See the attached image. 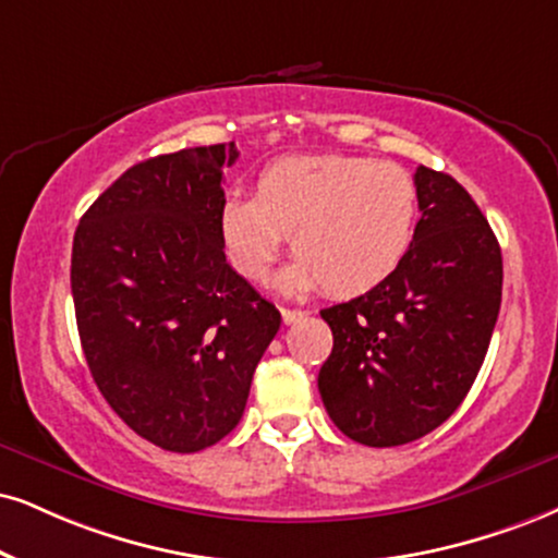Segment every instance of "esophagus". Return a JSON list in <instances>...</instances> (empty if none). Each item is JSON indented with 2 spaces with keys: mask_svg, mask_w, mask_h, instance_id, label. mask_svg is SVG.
Instances as JSON below:
<instances>
[{
  "mask_svg": "<svg viewBox=\"0 0 558 558\" xmlns=\"http://www.w3.org/2000/svg\"><path fill=\"white\" fill-rule=\"evenodd\" d=\"M302 318H307L305 311H290V307H281V320H284L287 326H292V323H300Z\"/></svg>",
  "mask_w": 558,
  "mask_h": 558,
  "instance_id": "esophagus-1",
  "label": "esophagus"
}]
</instances>
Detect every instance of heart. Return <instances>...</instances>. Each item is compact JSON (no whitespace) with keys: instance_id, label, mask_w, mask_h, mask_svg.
Segmentation results:
<instances>
[{"instance_id":"heart-1","label":"heart","mask_w":558,"mask_h":558,"mask_svg":"<svg viewBox=\"0 0 558 558\" xmlns=\"http://www.w3.org/2000/svg\"><path fill=\"white\" fill-rule=\"evenodd\" d=\"M416 183L401 165L352 155L281 157L260 170L256 196L235 191L219 211L227 258L264 279L287 235L298 260L287 290L320 284L347 298L373 290L403 258L414 235Z\"/></svg>"}]
</instances>
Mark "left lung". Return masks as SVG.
I'll list each match as a JSON object with an SVG mask.
<instances>
[{"instance_id": "1", "label": "left lung", "mask_w": 558, "mask_h": 558, "mask_svg": "<svg viewBox=\"0 0 558 558\" xmlns=\"http://www.w3.org/2000/svg\"><path fill=\"white\" fill-rule=\"evenodd\" d=\"M414 240L373 290L320 311L333 349L318 373L331 422L396 447L452 416L476 380L501 305V251L456 178L418 165Z\"/></svg>"}]
</instances>
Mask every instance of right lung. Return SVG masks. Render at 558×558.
Returning <instances> with one entry per match:
<instances>
[{
	"label": "right lung",
	"mask_w": 558,
	"mask_h": 558,
	"mask_svg": "<svg viewBox=\"0 0 558 558\" xmlns=\"http://www.w3.org/2000/svg\"><path fill=\"white\" fill-rule=\"evenodd\" d=\"M235 144L129 168L82 215L72 298L87 367L136 435L198 452L235 429L281 315L227 264L222 173Z\"/></svg>",
	"instance_id": "right-lung-1"
}]
</instances>
